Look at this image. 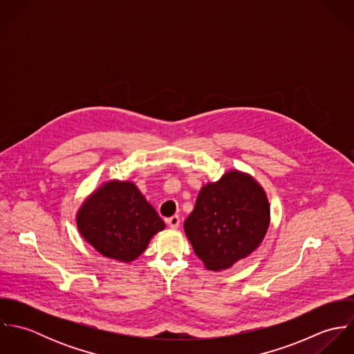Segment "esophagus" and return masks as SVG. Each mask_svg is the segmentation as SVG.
I'll list each match as a JSON object with an SVG mask.
<instances>
[{"instance_id": "34e87169", "label": "esophagus", "mask_w": 354, "mask_h": 354, "mask_svg": "<svg viewBox=\"0 0 354 354\" xmlns=\"http://www.w3.org/2000/svg\"><path fill=\"white\" fill-rule=\"evenodd\" d=\"M166 223H167L169 227L177 229V227L180 226V216H178V215H173V216H170V218L166 219Z\"/></svg>"}]
</instances>
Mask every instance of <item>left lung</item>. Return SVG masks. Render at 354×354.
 <instances>
[{"label": "left lung", "instance_id": "obj_1", "mask_svg": "<svg viewBox=\"0 0 354 354\" xmlns=\"http://www.w3.org/2000/svg\"><path fill=\"white\" fill-rule=\"evenodd\" d=\"M270 226V203L252 176L229 170L207 183L184 223L185 234L207 270L222 271L261 244Z\"/></svg>", "mask_w": 354, "mask_h": 354}]
</instances>
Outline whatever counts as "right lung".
<instances>
[{"label": "right lung", "mask_w": 354, "mask_h": 354, "mask_svg": "<svg viewBox=\"0 0 354 354\" xmlns=\"http://www.w3.org/2000/svg\"><path fill=\"white\" fill-rule=\"evenodd\" d=\"M83 239L98 252L129 263L147 250L165 222L131 181H109L94 191L76 214Z\"/></svg>", "instance_id": "right-lung-1"}]
</instances>
